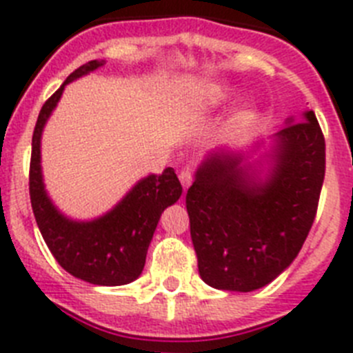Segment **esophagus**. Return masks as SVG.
Masks as SVG:
<instances>
[{"instance_id": "esophagus-1", "label": "esophagus", "mask_w": 353, "mask_h": 353, "mask_svg": "<svg viewBox=\"0 0 353 353\" xmlns=\"http://www.w3.org/2000/svg\"><path fill=\"white\" fill-rule=\"evenodd\" d=\"M179 181H181V184H183V188L186 190L190 186V184H192V181H193L192 172H190L188 169L181 170V172H179Z\"/></svg>"}]
</instances>
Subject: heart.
<instances>
[{
	"label": "heart",
	"instance_id": "1",
	"mask_svg": "<svg viewBox=\"0 0 353 353\" xmlns=\"http://www.w3.org/2000/svg\"><path fill=\"white\" fill-rule=\"evenodd\" d=\"M227 97H228V88H225V85H216V88H212V90L205 94L204 101L205 103H218V101L225 100ZM255 110H256L255 101H246V103L243 105V109H241L239 112L234 116V119H232V128H239V126H243L244 123L250 121V119L253 117V114H255Z\"/></svg>",
	"mask_w": 353,
	"mask_h": 353
}]
</instances>
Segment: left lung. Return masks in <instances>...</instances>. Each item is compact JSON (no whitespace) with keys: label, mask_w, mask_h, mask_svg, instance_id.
Listing matches in <instances>:
<instances>
[{"label":"left lung","mask_w":353,"mask_h":353,"mask_svg":"<svg viewBox=\"0 0 353 353\" xmlns=\"http://www.w3.org/2000/svg\"><path fill=\"white\" fill-rule=\"evenodd\" d=\"M265 177L246 172L243 157L216 149L186 193L199 274L218 290L253 292L299 255L325 176V141L315 112L288 117L274 133Z\"/></svg>","instance_id":"obj_1"}]
</instances>
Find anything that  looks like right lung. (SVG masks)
Instances as JSON below:
<instances>
[{
	"label": "right lung",
	"mask_w": 353,
	"mask_h": 353,
	"mask_svg": "<svg viewBox=\"0 0 353 353\" xmlns=\"http://www.w3.org/2000/svg\"><path fill=\"white\" fill-rule=\"evenodd\" d=\"M103 65V59H93L79 66L43 103L31 142L30 196L38 228L59 265L91 285L117 287L141 276L161 212L179 200L183 186L172 167H167L161 174H149L139 181L109 212L90 221L66 218L52 204L40 165L43 126L58 105L65 85Z\"/></svg>",
	"instance_id": "1"
}]
</instances>
